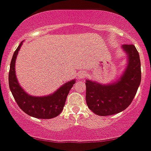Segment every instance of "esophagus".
Wrapping results in <instances>:
<instances>
[{
	"instance_id": "34e87169",
	"label": "esophagus",
	"mask_w": 151,
	"mask_h": 151,
	"mask_svg": "<svg viewBox=\"0 0 151 151\" xmlns=\"http://www.w3.org/2000/svg\"><path fill=\"white\" fill-rule=\"evenodd\" d=\"M86 76V74L84 71H80L79 73H78V77L81 78V79H82V78H85Z\"/></svg>"
}]
</instances>
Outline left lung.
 Here are the masks:
<instances>
[{
  "mask_svg": "<svg viewBox=\"0 0 151 151\" xmlns=\"http://www.w3.org/2000/svg\"><path fill=\"white\" fill-rule=\"evenodd\" d=\"M128 55L126 70L116 83L99 84L93 81H86V101L89 109L101 116L121 112L129 106L134 98L141 83V70L140 56L135 46L123 45Z\"/></svg>",
  "mask_w": 151,
  "mask_h": 151,
  "instance_id": "8db88e82",
  "label": "left lung"
}]
</instances>
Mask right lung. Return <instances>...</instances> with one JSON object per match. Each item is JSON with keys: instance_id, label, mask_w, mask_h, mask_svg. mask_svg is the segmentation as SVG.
<instances>
[{"instance_id": "obj_1", "label": "right lung", "mask_w": 151, "mask_h": 151, "mask_svg": "<svg viewBox=\"0 0 151 151\" xmlns=\"http://www.w3.org/2000/svg\"><path fill=\"white\" fill-rule=\"evenodd\" d=\"M21 45L22 42L14 52L9 71V86L14 99L19 108L30 116L44 119L56 117L62 112L67 96L73 84L75 83V81L73 80L65 83L61 88L48 96L36 97L27 94L19 86L15 74L16 58Z\"/></svg>"}]
</instances>
